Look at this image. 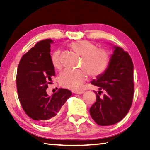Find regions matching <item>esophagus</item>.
<instances>
[{
  "instance_id": "obj_1",
  "label": "esophagus",
  "mask_w": 150,
  "mask_h": 150,
  "mask_svg": "<svg viewBox=\"0 0 150 150\" xmlns=\"http://www.w3.org/2000/svg\"><path fill=\"white\" fill-rule=\"evenodd\" d=\"M73 93H75V94H82L83 93V91H74Z\"/></svg>"
}]
</instances>
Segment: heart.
I'll use <instances>...</instances> for the list:
<instances>
[{
  "label": "heart",
  "instance_id": "b5f03b06",
  "mask_svg": "<svg viewBox=\"0 0 150 150\" xmlns=\"http://www.w3.org/2000/svg\"><path fill=\"white\" fill-rule=\"evenodd\" d=\"M69 47L73 52L82 57L81 67L83 69L64 71L59 78L62 87L79 90L88 79L89 75L96 78L107 71L110 62V54L106 49L97 48L96 44L88 40L72 42L69 44ZM51 63L57 70L61 69L62 64L59 51H56L51 56Z\"/></svg>",
  "mask_w": 150,
  "mask_h": 150
}]
</instances>
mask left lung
I'll list each match as a JSON object with an SVG mask.
<instances>
[{
	"mask_svg": "<svg viewBox=\"0 0 150 150\" xmlns=\"http://www.w3.org/2000/svg\"><path fill=\"white\" fill-rule=\"evenodd\" d=\"M91 84L106 91L103 98L99 96L102 91H94L96 100L89 109L94 121L101 126L120 121L130 110L133 97V64L129 53L115 46L107 71Z\"/></svg>",
	"mask_w": 150,
	"mask_h": 150,
	"instance_id": "obj_1",
	"label": "left lung"
}]
</instances>
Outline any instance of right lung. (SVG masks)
Listing matches in <instances>:
<instances>
[{
    "label": "right lung",
    "instance_id": "add662e5",
    "mask_svg": "<svg viewBox=\"0 0 150 150\" xmlns=\"http://www.w3.org/2000/svg\"><path fill=\"white\" fill-rule=\"evenodd\" d=\"M46 39L35 44L22 57L17 73L18 97L22 108L28 115L40 124L52 120L72 92L59 89L49 96L48 85L55 76L51 63L50 44Z\"/></svg>",
    "mask_w": 150,
    "mask_h": 150
}]
</instances>
